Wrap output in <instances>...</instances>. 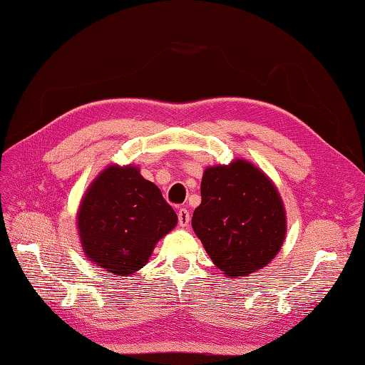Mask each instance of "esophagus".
I'll return each instance as SVG.
<instances>
[{
    "mask_svg": "<svg viewBox=\"0 0 365 365\" xmlns=\"http://www.w3.org/2000/svg\"><path fill=\"white\" fill-rule=\"evenodd\" d=\"M177 217H179V224L180 227H186L190 224V211L186 208H180L179 211H177Z\"/></svg>",
    "mask_w": 365,
    "mask_h": 365,
    "instance_id": "34e87169",
    "label": "esophagus"
}]
</instances>
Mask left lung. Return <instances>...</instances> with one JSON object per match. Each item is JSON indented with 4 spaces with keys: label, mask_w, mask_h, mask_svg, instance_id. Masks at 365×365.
Listing matches in <instances>:
<instances>
[{
    "label": "left lung",
    "mask_w": 365,
    "mask_h": 365,
    "mask_svg": "<svg viewBox=\"0 0 365 365\" xmlns=\"http://www.w3.org/2000/svg\"><path fill=\"white\" fill-rule=\"evenodd\" d=\"M192 228L211 261L228 277H244L272 259L286 235L278 191L253 165L236 160L203 173Z\"/></svg>",
    "instance_id": "left-lung-1"
}]
</instances>
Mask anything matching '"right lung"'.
<instances>
[{"label": "right lung", "mask_w": 365, "mask_h": 365, "mask_svg": "<svg viewBox=\"0 0 365 365\" xmlns=\"http://www.w3.org/2000/svg\"><path fill=\"white\" fill-rule=\"evenodd\" d=\"M177 215L157 186L137 168L110 166L83 197L78 225L86 255L115 275H130L146 264Z\"/></svg>", "instance_id": "add662e5"}]
</instances>
